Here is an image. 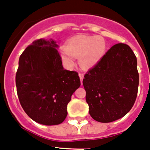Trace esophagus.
<instances>
[{"instance_id": "1", "label": "esophagus", "mask_w": 150, "mask_h": 150, "mask_svg": "<svg viewBox=\"0 0 150 150\" xmlns=\"http://www.w3.org/2000/svg\"><path fill=\"white\" fill-rule=\"evenodd\" d=\"M79 77H80V81H81V83H82V81H83V78H84V73H83V72H80V73H79Z\"/></svg>"}]
</instances>
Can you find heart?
<instances>
[{
	"mask_svg": "<svg viewBox=\"0 0 150 150\" xmlns=\"http://www.w3.org/2000/svg\"><path fill=\"white\" fill-rule=\"evenodd\" d=\"M107 50L105 39L100 36L79 35L66 42L61 57L68 67L75 64V57L80 56V63L83 67L90 68L101 60Z\"/></svg>",
	"mask_w": 150,
	"mask_h": 150,
	"instance_id": "heart-1",
	"label": "heart"
}]
</instances>
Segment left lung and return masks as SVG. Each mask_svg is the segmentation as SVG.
<instances>
[{"label":"left lung","mask_w":150,"mask_h":150,"mask_svg":"<svg viewBox=\"0 0 150 150\" xmlns=\"http://www.w3.org/2000/svg\"><path fill=\"white\" fill-rule=\"evenodd\" d=\"M89 113L94 120L112 122L132 109L137 96V60L129 45L116 44L85 75Z\"/></svg>","instance_id":"1"}]
</instances>
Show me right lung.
<instances>
[{"label": "right lung", "instance_id": "1", "mask_svg": "<svg viewBox=\"0 0 150 150\" xmlns=\"http://www.w3.org/2000/svg\"><path fill=\"white\" fill-rule=\"evenodd\" d=\"M58 47L52 39L34 41L20 56L16 74L23 109L32 120L47 126L64 121L71 96L80 86L78 72L63 68Z\"/></svg>", "mask_w": 150, "mask_h": 150}]
</instances>
